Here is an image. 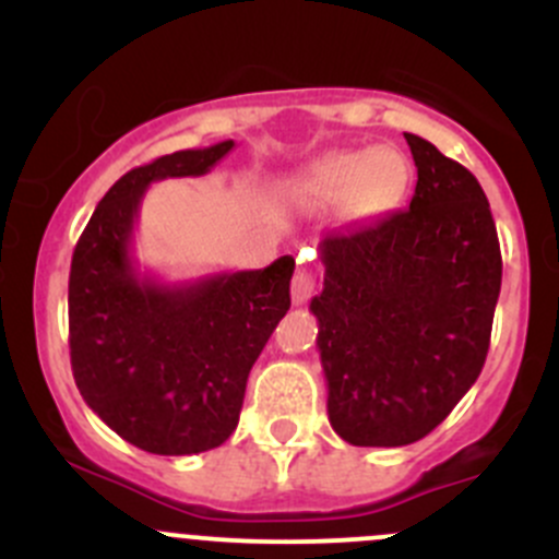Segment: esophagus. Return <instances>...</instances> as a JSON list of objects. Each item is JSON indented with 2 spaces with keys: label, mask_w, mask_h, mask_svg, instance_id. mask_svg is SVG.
<instances>
[{
  "label": "esophagus",
  "mask_w": 559,
  "mask_h": 559,
  "mask_svg": "<svg viewBox=\"0 0 559 559\" xmlns=\"http://www.w3.org/2000/svg\"><path fill=\"white\" fill-rule=\"evenodd\" d=\"M313 289H316V275L306 267V264H300L295 278H292V302H295V306H302V302H308V297L313 295Z\"/></svg>",
  "instance_id": "obj_1"
}]
</instances>
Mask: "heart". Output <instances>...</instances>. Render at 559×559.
<instances>
[{"label": "heart", "instance_id": "heart-1", "mask_svg": "<svg viewBox=\"0 0 559 559\" xmlns=\"http://www.w3.org/2000/svg\"><path fill=\"white\" fill-rule=\"evenodd\" d=\"M408 186L411 162L403 151L379 145L326 154L292 186V200L306 207L343 202L348 218L373 222L403 202Z\"/></svg>", "mask_w": 559, "mask_h": 559}]
</instances>
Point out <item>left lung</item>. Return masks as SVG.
I'll return each instance as SVG.
<instances>
[{
	"label": "left lung",
	"mask_w": 559,
	"mask_h": 559,
	"mask_svg": "<svg viewBox=\"0 0 559 559\" xmlns=\"http://www.w3.org/2000/svg\"><path fill=\"white\" fill-rule=\"evenodd\" d=\"M405 140L419 175L411 205L319 243L326 414L352 447H408L452 414L481 373L500 295L484 189L425 138Z\"/></svg>",
	"instance_id": "obj_1"
}]
</instances>
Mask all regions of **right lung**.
<instances>
[{"instance_id": "obj_1", "label": "right lung", "mask_w": 559, "mask_h": 559, "mask_svg": "<svg viewBox=\"0 0 559 559\" xmlns=\"http://www.w3.org/2000/svg\"><path fill=\"white\" fill-rule=\"evenodd\" d=\"M233 148L235 140H224L129 170L72 253L75 384L112 432L151 454H200L233 436L248 373L292 306V257L180 284L140 273L134 262V224L148 186L211 173Z\"/></svg>"}]
</instances>
